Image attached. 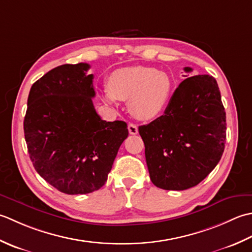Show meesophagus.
<instances>
[{"label": "esophagus", "mask_w": 252, "mask_h": 252, "mask_svg": "<svg viewBox=\"0 0 252 252\" xmlns=\"http://www.w3.org/2000/svg\"><path fill=\"white\" fill-rule=\"evenodd\" d=\"M128 131H129L130 135H137L138 127L135 124H129L128 125Z\"/></svg>", "instance_id": "esophagus-1"}]
</instances>
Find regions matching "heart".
I'll return each mask as SVG.
<instances>
[{"label":"heart","mask_w":252,"mask_h":252,"mask_svg":"<svg viewBox=\"0 0 252 252\" xmlns=\"http://www.w3.org/2000/svg\"><path fill=\"white\" fill-rule=\"evenodd\" d=\"M172 94V81L162 71L131 66L116 69L109 76L103 100L129 101V109L139 120H152L162 114Z\"/></svg>","instance_id":"b5f03b06"}]
</instances>
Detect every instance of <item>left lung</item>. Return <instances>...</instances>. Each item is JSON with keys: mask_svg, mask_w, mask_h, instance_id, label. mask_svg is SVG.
Segmentation results:
<instances>
[{"mask_svg": "<svg viewBox=\"0 0 252 252\" xmlns=\"http://www.w3.org/2000/svg\"><path fill=\"white\" fill-rule=\"evenodd\" d=\"M190 73V67H185ZM151 182L165 190H185L218 165L226 140V114L214 77L182 81L164 114L139 126Z\"/></svg>", "mask_w": 252, "mask_h": 252, "instance_id": "1", "label": "left lung"}]
</instances>
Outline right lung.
I'll return each instance as SVG.
<instances>
[{
    "label": "right lung",
    "instance_id": "1",
    "mask_svg": "<svg viewBox=\"0 0 252 252\" xmlns=\"http://www.w3.org/2000/svg\"><path fill=\"white\" fill-rule=\"evenodd\" d=\"M87 63L48 71L30 89L24 120L30 160L39 175L61 192L100 189L128 136L123 121L106 122L95 112L94 75Z\"/></svg>",
    "mask_w": 252,
    "mask_h": 252
}]
</instances>
